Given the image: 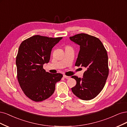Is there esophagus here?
I'll return each instance as SVG.
<instances>
[{
  "instance_id": "34e87169",
  "label": "esophagus",
  "mask_w": 127,
  "mask_h": 127,
  "mask_svg": "<svg viewBox=\"0 0 127 127\" xmlns=\"http://www.w3.org/2000/svg\"><path fill=\"white\" fill-rule=\"evenodd\" d=\"M63 77L64 78H65V79H69V76H66L65 75H63Z\"/></svg>"
}]
</instances>
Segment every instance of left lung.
<instances>
[{"label":"left lung","instance_id":"left-lung-1","mask_svg":"<svg viewBox=\"0 0 127 127\" xmlns=\"http://www.w3.org/2000/svg\"><path fill=\"white\" fill-rule=\"evenodd\" d=\"M69 39L79 45L80 50L75 66L84 67L82 78L72 77L76 81L72 88L74 95L83 100H90L96 97L103 89L109 74L108 57L101 40L87 34H76Z\"/></svg>","mask_w":127,"mask_h":127}]
</instances>
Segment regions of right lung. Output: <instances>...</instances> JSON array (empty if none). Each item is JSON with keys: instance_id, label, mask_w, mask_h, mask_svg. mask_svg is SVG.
I'll list each match as a JSON object with an SVG mask.
<instances>
[{"instance_id": "right-lung-1", "label": "right lung", "mask_w": 127, "mask_h": 127, "mask_svg": "<svg viewBox=\"0 0 127 127\" xmlns=\"http://www.w3.org/2000/svg\"><path fill=\"white\" fill-rule=\"evenodd\" d=\"M62 39L34 35L20 45L16 60L17 79L24 93L32 101H42L50 97L56 83L63 77L62 74H52L43 68L50 61L53 47Z\"/></svg>"}]
</instances>
